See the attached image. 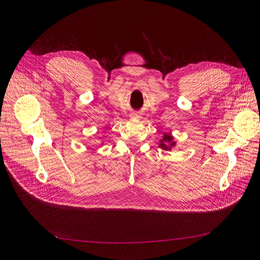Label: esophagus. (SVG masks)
<instances>
[{"mask_svg": "<svg viewBox=\"0 0 260 260\" xmlns=\"http://www.w3.org/2000/svg\"><path fill=\"white\" fill-rule=\"evenodd\" d=\"M131 116H132V117H138L137 115H131Z\"/></svg>", "mask_w": 260, "mask_h": 260, "instance_id": "1", "label": "esophagus"}]
</instances>
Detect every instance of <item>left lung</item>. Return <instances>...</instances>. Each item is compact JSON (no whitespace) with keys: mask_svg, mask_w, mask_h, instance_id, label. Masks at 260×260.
<instances>
[{"mask_svg":"<svg viewBox=\"0 0 260 260\" xmlns=\"http://www.w3.org/2000/svg\"><path fill=\"white\" fill-rule=\"evenodd\" d=\"M175 144H176V143L174 142V139H172L171 136L165 135L164 138L160 140L159 146H160L162 149H166V151H169V149H171V146H174Z\"/></svg>","mask_w":260,"mask_h":260,"instance_id":"left-lung-1","label":"left lung"}]
</instances>
